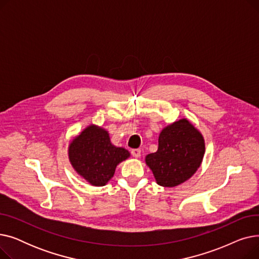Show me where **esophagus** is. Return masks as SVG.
<instances>
[{
  "instance_id": "esophagus-1",
  "label": "esophagus",
  "mask_w": 259,
  "mask_h": 259,
  "mask_svg": "<svg viewBox=\"0 0 259 259\" xmlns=\"http://www.w3.org/2000/svg\"><path fill=\"white\" fill-rule=\"evenodd\" d=\"M131 154L133 157H140L141 156V149H132Z\"/></svg>"
}]
</instances>
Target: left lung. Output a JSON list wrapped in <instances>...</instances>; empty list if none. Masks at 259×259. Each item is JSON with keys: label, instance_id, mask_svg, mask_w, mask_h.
<instances>
[{"label": "left lung", "instance_id": "1", "mask_svg": "<svg viewBox=\"0 0 259 259\" xmlns=\"http://www.w3.org/2000/svg\"><path fill=\"white\" fill-rule=\"evenodd\" d=\"M205 154V141L188 119L183 118L162 129L158 149L146 156V164L162 187L183 184L199 168Z\"/></svg>", "mask_w": 259, "mask_h": 259}]
</instances>
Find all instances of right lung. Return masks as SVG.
<instances>
[{
    "instance_id": "add662e5",
    "label": "right lung",
    "mask_w": 259,
    "mask_h": 259,
    "mask_svg": "<svg viewBox=\"0 0 259 259\" xmlns=\"http://www.w3.org/2000/svg\"><path fill=\"white\" fill-rule=\"evenodd\" d=\"M130 156L128 150L111 144L108 132L90 125L69 145V160L74 170L92 186H105L120 161Z\"/></svg>"
}]
</instances>
